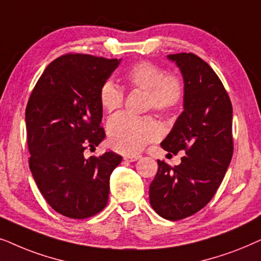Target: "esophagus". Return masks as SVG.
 Here are the masks:
<instances>
[{"mask_svg":"<svg viewBox=\"0 0 261 261\" xmlns=\"http://www.w3.org/2000/svg\"><path fill=\"white\" fill-rule=\"evenodd\" d=\"M141 158V156H136V155H135V156H130V155H126V156H124V160H125V161H126V162H135V161H137V160L138 159H140Z\"/></svg>","mask_w":261,"mask_h":261,"instance_id":"esophagus-1","label":"esophagus"}]
</instances>
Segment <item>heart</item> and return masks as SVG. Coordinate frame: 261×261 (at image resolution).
Instances as JSON below:
<instances>
[{"label": "heart", "instance_id": "obj_1", "mask_svg": "<svg viewBox=\"0 0 261 261\" xmlns=\"http://www.w3.org/2000/svg\"><path fill=\"white\" fill-rule=\"evenodd\" d=\"M130 88L144 90L147 106L160 113H171L181 105L185 96L182 80L166 74L162 68L151 62H138L123 74ZM100 105L106 112H114L123 106L124 92L112 81L103 83L99 92ZM161 128L151 117H130L117 114L107 123L110 145L121 154L136 155L150 142L158 140Z\"/></svg>", "mask_w": 261, "mask_h": 261}]
</instances>
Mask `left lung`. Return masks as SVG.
<instances>
[{
  "instance_id": "8db88e82",
  "label": "left lung",
  "mask_w": 261,
  "mask_h": 261,
  "mask_svg": "<svg viewBox=\"0 0 261 261\" xmlns=\"http://www.w3.org/2000/svg\"><path fill=\"white\" fill-rule=\"evenodd\" d=\"M181 71L184 111L162 141L165 150L185 151L179 166L158 160L149 187L150 205L160 216L178 221L203 209L215 196L232 156V106L221 80L193 54L167 56Z\"/></svg>"
}]
</instances>
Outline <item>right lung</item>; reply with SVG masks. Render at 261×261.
<instances>
[{"label":"right lung","mask_w":261,"mask_h":261,"mask_svg":"<svg viewBox=\"0 0 261 261\" xmlns=\"http://www.w3.org/2000/svg\"><path fill=\"white\" fill-rule=\"evenodd\" d=\"M120 60L69 54L51 62L26 106L30 169L55 211L82 220L106 206L110 176L121 156L107 151L86 158L105 138L100 126V88Z\"/></svg>","instance_id":"right-lung-1"}]
</instances>
